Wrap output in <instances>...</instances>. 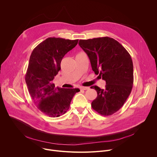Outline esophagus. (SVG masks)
<instances>
[{
  "label": "esophagus",
  "mask_w": 157,
  "mask_h": 157,
  "mask_svg": "<svg viewBox=\"0 0 157 157\" xmlns=\"http://www.w3.org/2000/svg\"><path fill=\"white\" fill-rule=\"evenodd\" d=\"M89 89V87H80V89L81 90H87V89Z\"/></svg>",
  "instance_id": "34e87169"
}]
</instances>
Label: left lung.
I'll list each match as a JSON object with an SVG mask.
<instances>
[{"label":"left lung","instance_id":"8db88e82","mask_svg":"<svg viewBox=\"0 0 157 157\" xmlns=\"http://www.w3.org/2000/svg\"><path fill=\"white\" fill-rule=\"evenodd\" d=\"M79 45L89 57L92 70L106 81L104 89L90 87L97 92L92 108L101 115H112L131 94L134 81L131 57L121 44L109 37L79 40Z\"/></svg>","mask_w":157,"mask_h":157}]
</instances>
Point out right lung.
Instances as JSON below:
<instances>
[{"instance_id":"right-lung-1","label":"right lung","mask_w":157,"mask_h":157,"mask_svg":"<svg viewBox=\"0 0 157 157\" xmlns=\"http://www.w3.org/2000/svg\"><path fill=\"white\" fill-rule=\"evenodd\" d=\"M78 39L48 37L33 50L25 76L29 93L37 109L50 117H59L70 108L79 89L56 87L52 82L60 70L62 59L78 44Z\"/></svg>"}]
</instances>
